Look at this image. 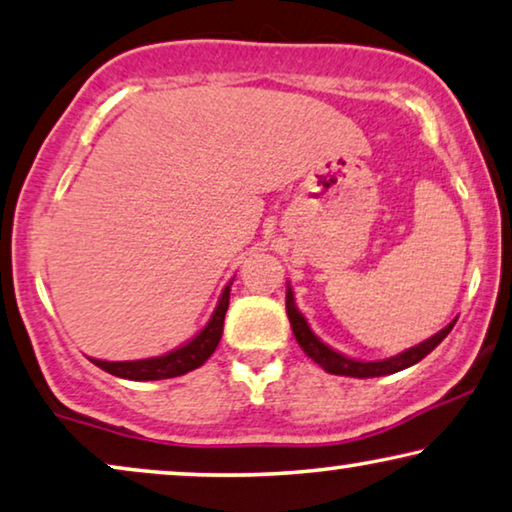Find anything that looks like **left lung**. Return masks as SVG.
I'll return each mask as SVG.
<instances>
[{"label":"left lung","instance_id":"8db88e82","mask_svg":"<svg viewBox=\"0 0 512 512\" xmlns=\"http://www.w3.org/2000/svg\"><path fill=\"white\" fill-rule=\"evenodd\" d=\"M285 308H287V318H290V325H292V334L301 345V350H304L315 364H320L327 373H334V376H350V378H378V376H390V373L408 369V366H413L420 362V359L427 357L429 352L450 334V329L455 327V320H452L448 327L427 338V341H422L420 345H415V348L403 350L394 357L378 359V362H362V359L341 355V352L329 348L327 343H322L320 338L313 334L306 318L299 313L297 304H294V294L290 285H287V294H285Z\"/></svg>","mask_w":512,"mask_h":512}]
</instances>
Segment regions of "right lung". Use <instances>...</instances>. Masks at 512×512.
Returning <instances> with one entry per match:
<instances>
[{"instance_id":"add662e5","label":"right lung","mask_w":512,"mask_h":512,"mask_svg":"<svg viewBox=\"0 0 512 512\" xmlns=\"http://www.w3.org/2000/svg\"><path fill=\"white\" fill-rule=\"evenodd\" d=\"M229 290H232V283H227L225 290H222L218 306H215V311L211 315V320L206 322V327L201 329L197 336L190 338V341L183 343L181 348L171 350L162 357L134 359V362H104V359H92V362H95L99 369L111 373V376L127 378V380H164V378H176V376H183L187 371L199 369V366L213 355L220 343L222 325H225V313L229 306Z\"/></svg>"}]
</instances>
